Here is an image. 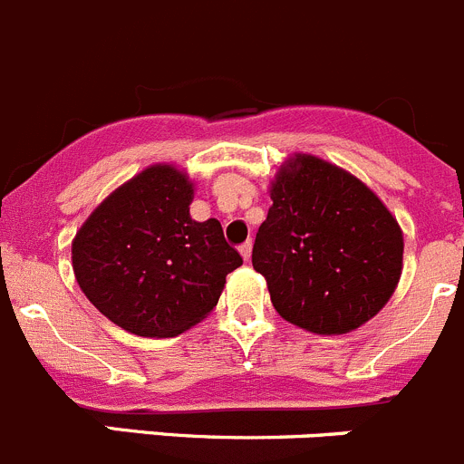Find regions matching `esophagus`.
I'll return each mask as SVG.
<instances>
[{
  "label": "esophagus",
  "instance_id": "obj_1",
  "mask_svg": "<svg viewBox=\"0 0 464 464\" xmlns=\"http://www.w3.org/2000/svg\"><path fill=\"white\" fill-rule=\"evenodd\" d=\"M239 253H241V257H244L246 262H248L250 255H253V244H250V241H246V244L239 248Z\"/></svg>",
  "mask_w": 464,
  "mask_h": 464
}]
</instances>
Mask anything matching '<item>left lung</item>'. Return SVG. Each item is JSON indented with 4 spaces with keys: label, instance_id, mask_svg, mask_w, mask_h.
<instances>
[{
    "label": "left lung",
    "instance_id": "obj_1",
    "mask_svg": "<svg viewBox=\"0 0 464 464\" xmlns=\"http://www.w3.org/2000/svg\"><path fill=\"white\" fill-rule=\"evenodd\" d=\"M253 266L289 324L346 334L378 314L403 271V232L367 184L314 154H294L268 188Z\"/></svg>",
    "mask_w": 464,
    "mask_h": 464
}]
</instances>
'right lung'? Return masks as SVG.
<instances>
[{"label": "right lung", "mask_w": 464, "mask_h": 464, "mask_svg": "<svg viewBox=\"0 0 464 464\" xmlns=\"http://www.w3.org/2000/svg\"><path fill=\"white\" fill-rule=\"evenodd\" d=\"M196 184L152 163L109 193L72 239L79 289L109 321L139 337H178L216 307L244 264L216 218L188 214Z\"/></svg>", "instance_id": "obj_1"}]
</instances>
